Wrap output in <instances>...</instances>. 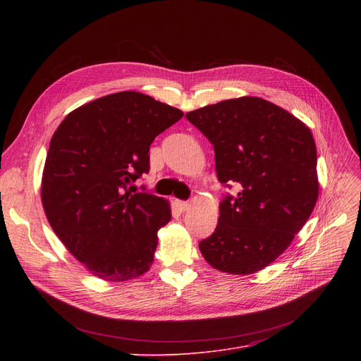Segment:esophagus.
I'll use <instances>...</instances> for the list:
<instances>
[{
	"label": "esophagus",
	"instance_id": "obj_1",
	"mask_svg": "<svg viewBox=\"0 0 361 361\" xmlns=\"http://www.w3.org/2000/svg\"><path fill=\"white\" fill-rule=\"evenodd\" d=\"M176 206L180 212H185L188 209V206H190V203L184 200H176Z\"/></svg>",
	"mask_w": 361,
	"mask_h": 361
}]
</instances>
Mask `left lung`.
I'll list each match as a JSON object with an SVG mask.
<instances>
[{
    "label": "left lung",
    "mask_w": 361,
    "mask_h": 361,
    "mask_svg": "<svg viewBox=\"0 0 361 361\" xmlns=\"http://www.w3.org/2000/svg\"><path fill=\"white\" fill-rule=\"evenodd\" d=\"M215 149L218 180L237 196L219 203L218 225L199 243L212 268L250 275L287 250L319 196L310 128L256 97L226 99L185 114Z\"/></svg>",
    "instance_id": "1"
}]
</instances>
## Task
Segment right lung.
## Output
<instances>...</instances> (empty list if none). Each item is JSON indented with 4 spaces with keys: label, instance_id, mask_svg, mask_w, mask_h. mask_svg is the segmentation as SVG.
<instances>
[{
    "label": "right lung",
    "instance_id": "1",
    "mask_svg": "<svg viewBox=\"0 0 361 361\" xmlns=\"http://www.w3.org/2000/svg\"><path fill=\"white\" fill-rule=\"evenodd\" d=\"M183 111L140 92L111 93L71 111L55 130L42 174L49 225L85 268L111 282L149 271L168 200L133 193L149 146Z\"/></svg>",
    "mask_w": 361,
    "mask_h": 361
}]
</instances>
